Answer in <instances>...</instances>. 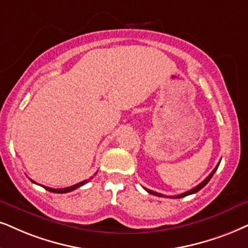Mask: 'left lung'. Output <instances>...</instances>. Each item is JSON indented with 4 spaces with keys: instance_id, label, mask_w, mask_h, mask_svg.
<instances>
[{
    "instance_id": "8db88e82",
    "label": "left lung",
    "mask_w": 248,
    "mask_h": 248,
    "mask_svg": "<svg viewBox=\"0 0 248 248\" xmlns=\"http://www.w3.org/2000/svg\"><path fill=\"white\" fill-rule=\"evenodd\" d=\"M218 165H220V162H218L217 164V166H216V167L213 169V171L211 174L208 175L207 177L205 178V180H203L202 183L200 184H198V186H194L193 189H191V190H189V191H186V192H184V193H182V194H178V196H174V197H169V198H174V199H178V198H183V197H186V196H190V194H193V193H196V192H198V191H200L202 189L203 186H206V184L208 183L209 181H211V178L213 177V175H214V173L216 171V169H217V167H218ZM147 192L149 193H151V194H153V196H156V197H167V196H164V194L162 193H158V192H155V191H152V190H149V189H145Z\"/></svg>"
}]
</instances>
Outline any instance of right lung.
Masks as SVG:
<instances>
[{"instance_id":"1","label":"right lung","mask_w":248,"mask_h":248,"mask_svg":"<svg viewBox=\"0 0 248 248\" xmlns=\"http://www.w3.org/2000/svg\"><path fill=\"white\" fill-rule=\"evenodd\" d=\"M96 174H97V173H96ZM90 180H93V176L88 178V180H84V181H82V182H80V183L74 184V186H68V187H62V189H52V187H48V186H42L45 187L46 190L50 191V192H55V193H66V192H71V191H73V190H75V189H78V187H80V186H84V184H87L88 182H89ZM31 181H32V180H31ZM32 182H33V183L37 184L36 182H34V181H32Z\"/></svg>"}]
</instances>
